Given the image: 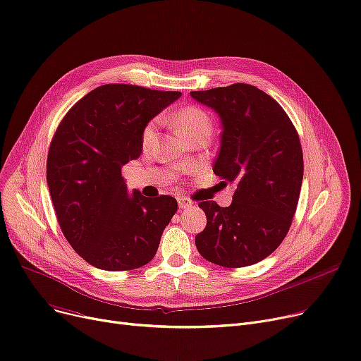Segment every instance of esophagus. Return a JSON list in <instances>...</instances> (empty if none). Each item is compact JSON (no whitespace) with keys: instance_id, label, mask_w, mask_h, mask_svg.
Wrapping results in <instances>:
<instances>
[{"instance_id":"34e87169","label":"esophagus","mask_w":361,"mask_h":361,"mask_svg":"<svg viewBox=\"0 0 361 361\" xmlns=\"http://www.w3.org/2000/svg\"><path fill=\"white\" fill-rule=\"evenodd\" d=\"M192 205H193V202H192L189 197H180V199H178V207H180L181 209L192 208Z\"/></svg>"}]
</instances>
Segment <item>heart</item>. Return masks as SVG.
<instances>
[{"mask_svg":"<svg viewBox=\"0 0 361 361\" xmlns=\"http://www.w3.org/2000/svg\"><path fill=\"white\" fill-rule=\"evenodd\" d=\"M174 122L177 125L178 131L187 140L193 138L195 135L200 134L202 131H211L209 115L197 106L183 107L181 111H178L174 115ZM156 133H158V123H156L154 121L149 122L142 134V143H143L145 149H149L153 145L154 138H156Z\"/></svg>","mask_w":361,"mask_h":361,"instance_id":"obj_1","label":"heart"}]
</instances>
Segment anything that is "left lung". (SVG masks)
Instances as JSON below:
<instances>
[{"mask_svg": "<svg viewBox=\"0 0 361 361\" xmlns=\"http://www.w3.org/2000/svg\"><path fill=\"white\" fill-rule=\"evenodd\" d=\"M190 96L218 114L221 146L214 174L234 184L231 205L203 200L207 227L196 234L199 254L221 267L252 265L283 242L296 211L304 176L300 137L281 106L249 84Z\"/></svg>", "mask_w": 361, "mask_h": 361, "instance_id": "1", "label": "left lung"}]
</instances>
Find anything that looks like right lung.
Returning <instances> with one entry per match:
<instances>
[{"label": "right lung", "mask_w": 361, "mask_h": 361, "mask_svg": "<svg viewBox=\"0 0 361 361\" xmlns=\"http://www.w3.org/2000/svg\"><path fill=\"white\" fill-rule=\"evenodd\" d=\"M180 91L106 84L90 91L61 119L47 158L57 221L88 264L127 271L152 261L177 200L128 193L122 166L143 150L142 134Z\"/></svg>", "instance_id": "obj_1"}]
</instances>
